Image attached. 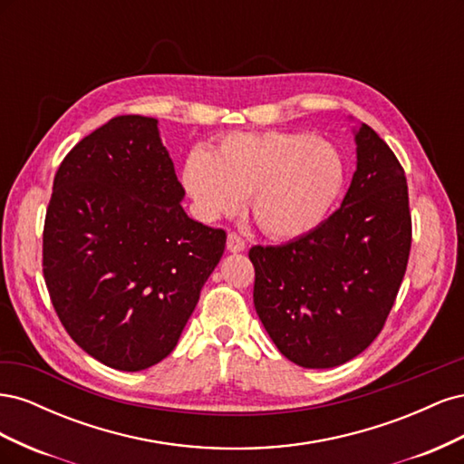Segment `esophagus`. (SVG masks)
<instances>
[{
  "label": "esophagus",
  "instance_id": "esophagus-1",
  "mask_svg": "<svg viewBox=\"0 0 464 464\" xmlns=\"http://www.w3.org/2000/svg\"><path fill=\"white\" fill-rule=\"evenodd\" d=\"M227 249L230 251V254H240V251L246 249V242L242 236H237L236 232H230L228 237H227Z\"/></svg>",
  "mask_w": 464,
  "mask_h": 464
}]
</instances>
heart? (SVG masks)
<instances>
[{"label":"heart","instance_id":"obj_1","mask_svg":"<svg viewBox=\"0 0 464 464\" xmlns=\"http://www.w3.org/2000/svg\"><path fill=\"white\" fill-rule=\"evenodd\" d=\"M181 181L205 220L230 215L247 198L257 228L292 240L327 218L344 186L336 149L312 133H232L213 152L193 150Z\"/></svg>","mask_w":464,"mask_h":464}]
</instances>
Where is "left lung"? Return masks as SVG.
<instances>
[{"label":"left lung","mask_w":464,"mask_h":464,"mask_svg":"<svg viewBox=\"0 0 464 464\" xmlns=\"http://www.w3.org/2000/svg\"><path fill=\"white\" fill-rule=\"evenodd\" d=\"M356 172L341 208L283 246H256V312L302 368H334L382 333L409 263L406 176L370 125L354 130Z\"/></svg>","instance_id":"obj_1"}]
</instances>
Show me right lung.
<instances>
[{
    "label": "right lung",
    "instance_id": "add662e5",
    "mask_svg": "<svg viewBox=\"0 0 464 464\" xmlns=\"http://www.w3.org/2000/svg\"><path fill=\"white\" fill-rule=\"evenodd\" d=\"M159 120L118 116L53 178L42 266L69 336L104 366L147 370L178 344L227 232L186 215Z\"/></svg>",
    "mask_w": 464,
    "mask_h": 464
}]
</instances>
